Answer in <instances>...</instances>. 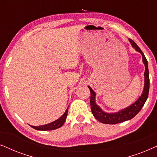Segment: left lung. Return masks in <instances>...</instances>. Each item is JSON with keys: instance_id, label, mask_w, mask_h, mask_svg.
Here are the masks:
<instances>
[{"instance_id": "1", "label": "left lung", "mask_w": 157, "mask_h": 157, "mask_svg": "<svg viewBox=\"0 0 157 157\" xmlns=\"http://www.w3.org/2000/svg\"><path fill=\"white\" fill-rule=\"evenodd\" d=\"M132 47L141 54L142 59L145 65V72H144V87L143 93L140 96L136 101L132 105L128 106V108H124V109L119 110L116 113H105L95 103V93L93 90L90 87L88 86L90 91V107L91 110L93 113V116L97 119L98 121L105 124H116L119 123L124 122L126 121L131 120L133 117L136 116L139 113L140 110L143 107L145 102L147 101L148 95H149V69H148V62L146 59L145 56L141 49L138 47V45L133 41L132 39H129Z\"/></svg>"}]
</instances>
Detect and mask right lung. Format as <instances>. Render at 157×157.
Here are the masks:
<instances>
[{
  "mask_svg": "<svg viewBox=\"0 0 157 157\" xmlns=\"http://www.w3.org/2000/svg\"><path fill=\"white\" fill-rule=\"evenodd\" d=\"M67 111H68V108L66 110V111L64 112V113L60 117L59 119L53 121V122L50 123V124L43 125V126H31L32 128H33L36 130L39 131H50V130H54V129L59 128L60 127L63 126L64 123L65 122L67 116Z\"/></svg>",
  "mask_w": 157,
  "mask_h": 157,
  "instance_id": "obj_1",
  "label": "right lung"
}]
</instances>
